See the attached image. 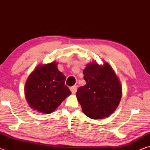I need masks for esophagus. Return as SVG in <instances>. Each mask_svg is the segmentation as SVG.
Returning <instances> with one entry per match:
<instances>
[{
	"label": "esophagus",
	"mask_w": 150,
	"mask_h": 150,
	"mask_svg": "<svg viewBox=\"0 0 150 150\" xmlns=\"http://www.w3.org/2000/svg\"><path fill=\"white\" fill-rule=\"evenodd\" d=\"M70 91L72 93L75 94L76 92H77V87H76V86H73V87H70Z\"/></svg>",
	"instance_id": "34e87169"
}]
</instances>
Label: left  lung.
<instances>
[{"label":"left lung","mask_w":150,"mask_h":150,"mask_svg":"<svg viewBox=\"0 0 150 150\" xmlns=\"http://www.w3.org/2000/svg\"><path fill=\"white\" fill-rule=\"evenodd\" d=\"M86 85L78 88L76 96L86 116L92 119L108 117L117 108L122 87L109 64H88L83 70Z\"/></svg>","instance_id":"obj_1"}]
</instances>
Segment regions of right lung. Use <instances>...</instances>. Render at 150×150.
<instances>
[{
	"label": "right lung",
	"instance_id": "1",
	"mask_svg": "<svg viewBox=\"0 0 150 150\" xmlns=\"http://www.w3.org/2000/svg\"><path fill=\"white\" fill-rule=\"evenodd\" d=\"M65 79L55 62L35 68L25 85V95L30 107L44 114L54 111L71 94L65 85Z\"/></svg>",
	"mask_w": 150,
	"mask_h": 150
}]
</instances>
